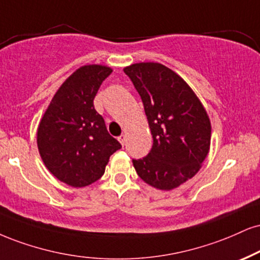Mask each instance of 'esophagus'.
<instances>
[{"label":"esophagus","mask_w":260,"mask_h":260,"mask_svg":"<svg viewBox=\"0 0 260 260\" xmlns=\"http://www.w3.org/2000/svg\"><path fill=\"white\" fill-rule=\"evenodd\" d=\"M118 142L121 143L122 146H123L124 143H126V136H124V134H122V136L118 137Z\"/></svg>","instance_id":"34e87169"}]
</instances>
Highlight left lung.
Listing matches in <instances>:
<instances>
[{"instance_id": "left-lung-1", "label": "left lung", "mask_w": 260, "mask_h": 260, "mask_svg": "<svg viewBox=\"0 0 260 260\" xmlns=\"http://www.w3.org/2000/svg\"><path fill=\"white\" fill-rule=\"evenodd\" d=\"M138 90L151 131L148 156L133 160L138 176L170 191L191 179L211 146V120L191 87L160 62H136L123 69Z\"/></svg>"}]
</instances>
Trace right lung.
I'll use <instances>...</instances> for the list:
<instances>
[{
	"label": "right lung",
	"mask_w": 260,
	"mask_h": 260,
	"mask_svg": "<svg viewBox=\"0 0 260 260\" xmlns=\"http://www.w3.org/2000/svg\"><path fill=\"white\" fill-rule=\"evenodd\" d=\"M112 73L105 65H83L55 92L37 128V148L57 179L74 187L94 183L121 144L106 129L93 100Z\"/></svg>",
	"instance_id": "obj_1"
}]
</instances>
